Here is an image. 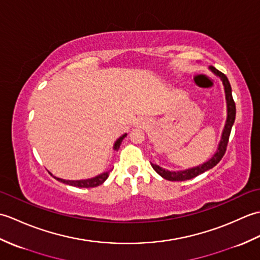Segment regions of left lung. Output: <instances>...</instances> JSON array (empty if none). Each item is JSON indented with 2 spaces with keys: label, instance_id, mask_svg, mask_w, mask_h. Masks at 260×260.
Returning a JSON list of instances; mask_svg holds the SVG:
<instances>
[{
  "label": "left lung",
  "instance_id": "obj_1",
  "mask_svg": "<svg viewBox=\"0 0 260 260\" xmlns=\"http://www.w3.org/2000/svg\"><path fill=\"white\" fill-rule=\"evenodd\" d=\"M210 69H211L213 74H215L217 76H219L220 78H221V80L223 82V86H224L225 99H227V110H228L227 120H225V125H224V128H223V132H222L221 141H220V143H219L218 151L211 158L209 159L208 162L199 165V167H197V168L187 169V170H184V171H179V172H171V171L159 168L158 165H156V164L151 163L153 169L155 170V172L161 175L162 178H164L165 180H169V181H186V180L196 178V176H198L199 174H202V173L206 172V171L215 167V165H217L220 161H221V158L223 157L225 151H227V145H228V142H229L230 132H231V128H233V125L235 123V118H236V104L234 102L233 93H231V86H230V82L227 78V76H225L222 73H220L219 70H217L214 67H212V66L210 67Z\"/></svg>",
  "mask_w": 260,
  "mask_h": 260
}]
</instances>
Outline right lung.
Segmentation results:
<instances>
[{
    "label": "right lung",
    "instance_id": "add662e5",
    "mask_svg": "<svg viewBox=\"0 0 260 260\" xmlns=\"http://www.w3.org/2000/svg\"><path fill=\"white\" fill-rule=\"evenodd\" d=\"M126 134H124L123 136H120L119 139L115 142V145H114V150L117 151L120 144H121V141H123L125 139ZM109 172L110 171H108V172H105L101 175H97L95 176V178L92 179H87V180H77V181H70V180H63V179H59V178H56L54 176V179H57L58 181L62 182V183H66L68 185H73V186H77V187H95V186H98L103 184L105 181L107 180V178L109 176Z\"/></svg>",
    "mask_w": 260,
    "mask_h": 260
}]
</instances>
